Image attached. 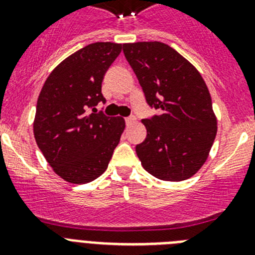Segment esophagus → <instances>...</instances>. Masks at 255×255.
Here are the masks:
<instances>
[{"mask_svg": "<svg viewBox=\"0 0 255 255\" xmlns=\"http://www.w3.org/2000/svg\"><path fill=\"white\" fill-rule=\"evenodd\" d=\"M125 123H126V125H128V126L131 125V124L135 123V117H134V116L126 117V119H125Z\"/></svg>", "mask_w": 255, "mask_h": 255, "instance_id": "esophagus-1", "label": "esophagus"}]
</instances>
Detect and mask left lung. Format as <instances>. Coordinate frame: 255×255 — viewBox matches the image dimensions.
Masks as SVG:
<instances>
[{
	"instance_id": "obj_1",
	"label": "left lung",
	"mask_w": 255,
	"mask_h": 255,
	"mask_svg": "<svg viewBox=\"0 0 255 255\" xmlns=\"http://www.w3.org/2000/svg\"><path fill=\"white\" fill-rule=\"evenodd\" d=\"M150 107L147 138L135 150L144 170L164 181H182L207 161L217 134L208 88L197 69L161 42L123 44Z\"/></svg>"
}]
</instances>
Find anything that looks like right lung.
Returning a JSON list of instances; mask_svg holds the SVG:
<instances>
[{"label":"right lung","instance_id":"obj_1","mask_svg":"<svg viewBox=\"0 0 255 255\" xmlns=\"http://www.w3.org/2000/svg\"><path fill=\"white\" fill-rule=\"evenodd\" d=\"M121 48L111 42L88 44L57 65L40 91L34 138L65 181L87 184L100 177L120 141L125 120L97 112L96 106L106 102L103 76Z\"/></svg>","mask_w":255,"mask_h":255}]
</instances>
